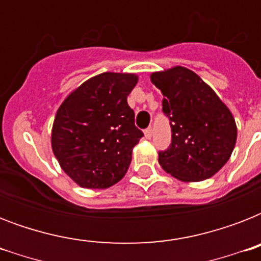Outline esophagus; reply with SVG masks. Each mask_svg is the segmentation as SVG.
<instances>
[{
    "mask_svg": "<svg viewBox=\"0 0 261 261\" xmlns=\"http://www.w3.org/2000/svg\"><path fill=\"white\" fill-rule=\"evenodd\" d=\"M143 134H145V138H146V139H150V138H151V135H153V130H151V128H146V130H145V133H143Z\"/></svg>",
    "mask_w": 261,
    "mask_h": 261,
    "instance_id": "esophagus-1",
    "label": "esophagus"
}]
</instances>
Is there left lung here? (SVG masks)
Instances as JSON below:
<instances>
[{
	"label": "left lung",
	"instance_id": "1",
	"mask_svg": "<svg viewBox=\"0 0 261 261\" xmlns=\"http://www.w3.org/2000/svg\"><path fill=\"white\" fill-rule=\"evenodd\" d=\"M150 80L163 93V111L172 127L171 146L159 153L161 168L186 182L214 176L229 161L237 141L230 110L187 67L154 71Z\"/></svg>",
	"mask_w": 261,
	"mask_h": 261
}]
</instances>
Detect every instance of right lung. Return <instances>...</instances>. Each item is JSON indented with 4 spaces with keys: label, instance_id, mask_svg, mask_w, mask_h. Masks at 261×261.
Here are the masks:
<instances>
[{
    "label": "right lung",
    "instance_id": "right-lung-1",
    "mask_svg": "<svg viewBox=\"0 0 261 261\" xmlns=\"http://www.w3.org/2000/svg\"><path fill=\"white\" fill-rule=\"evenodd\" d=\"M134 73L106 71L67 94L57 111L51 147L63 172L83 188L106 190L120 181L143 133L127 96Z\"/></svg>",
    "mask_w": 261,
    "mask_h": 261
}]
</instances>
